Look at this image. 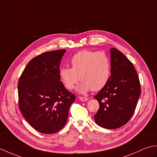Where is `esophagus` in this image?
Wrapping results in <instances>:
<instances>
[{"instance_id":"esophagus-1","label":"esophagus","mask_w":157,"mask_h":157,"mask_svg":"<svg viewBox=\"0 0 157 157\" xmlns=\"http://www.w3.org/2000/svg\"><path fill=\"white\" fill-rule=\"evenodd\" d=\"M79 100H81V101H86L89 99L87 97H79Z\"/></svg>"}]
</instances>
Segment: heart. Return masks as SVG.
<instances>
[{"label":"heart","mask_w":157,"mask_h":157,"mask_svg":"<svg viewBox=\"0 0 157 157\" xmlns=\"http://www.w3.org/2000/svg\"><path fill=\"white\" fill-rule=\"evenodd\" d=\"M71 68H61L59 76L66 88L72 90L82 81L78 90L84 93L102 89L109 81L111 74L109 58L104 52L84 50L75 54L70 60Z\"/></svg>","instance_id":"heart-1"}]
</instances>
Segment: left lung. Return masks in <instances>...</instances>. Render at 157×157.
<instances>
[{
  "label": "left lung",
  "mask_w": 157,
  "mask_h": 157,
  "mask_svg": "<svg viewBox=\"0 0 157 157\" xmlns=\"http://www.w3.org/2000/svg\"><path fill=\"white\" fill-rule=\"evenodd\" d=\"M111 76L94 97L99 108L95 121L99 126L116 129L128 122L141 94L140 81L133 64L116 48L110 50Z\"/></svg>",
  "instance_id": "obj_1"
}]
</instances>
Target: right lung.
<instances>
[{
    "label": "right lung",
    "instance_id": "obj_1",
    "mask_svg": "<svg viewBox=\"0 0 157 157\" xmlns=\"http://www.w3.org/2000/svg\"><path fill=\"white\" fill-rule=\"evenodd\" d=\"M66 50L45 52L33 58L18 82L19 108L35 130L54 134L63 128L75 95L69 92L59 76Z\"/></svg>",
    "mask_w": 157,
    "mask_h": 157
}]
</instances>
